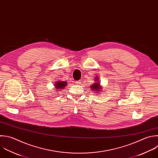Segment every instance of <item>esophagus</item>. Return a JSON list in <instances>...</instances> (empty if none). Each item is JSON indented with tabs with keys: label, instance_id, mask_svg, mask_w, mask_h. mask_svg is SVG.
I'll list each match as a JSON object with an SVG mask.
<instances>
[{
	"label": "esophagus",
	"instance_id": "34e87169",
	"mask_svg": "<svg viewBox=\"0 0 158 158\" xmlns=\"http://www.w3.org/2000/svg\"><path fill=\"white\" fill-rule=\"evenodd\" d=\"M75 83H76V84H77V85H80V84L81 83L80 81H75Z\"/></svg>",
	"mask_w": 158,
	"mask_h": 158
}]
</instances>
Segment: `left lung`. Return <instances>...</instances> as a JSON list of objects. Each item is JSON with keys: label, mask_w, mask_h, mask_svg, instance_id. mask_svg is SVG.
I'll use <instances>...</instances> for the list:
<instances>
[{"label": "left lung", "mask_w": 158, "mask_h": 158, "mask_svg": "<svg viewBox=\"0 0 158 158\" xmlns=\"http://www.w3.org/2000/svg\"><path fill=\"white\" fill-rule=\"evenodd\" d=\"M98 79H99V78H98L97 77H96V78H95V80H94L95 83H93L91 86H90V88H91L93 91H96V93H98V92L101 91V89H102V87L101 86L100 84H99V82H98Z\"/></svg>", "instance_id": "obj_1"}]
</instances>
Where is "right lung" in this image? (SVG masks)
<instances>
[{"instance_id":"1","label":"right lung","mask_w":158,"mask_h":158,"mask_svg":"<svg viewBox=\"0 0 158 158\" xmlns=\"http://www.w3.org/2000/svg\"><path fill=\"white\" fill-rule=\"evenodd\" d=\"M67 82H65V81H57L54 85L55 86V88L56 89V90H61L62 89H64L66 85H67Z\"/></svg>"}]
</instances>
